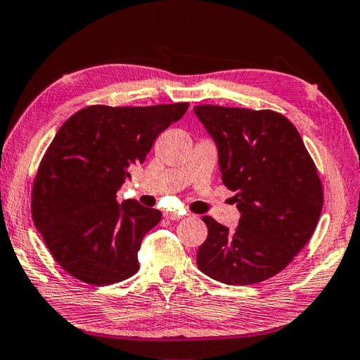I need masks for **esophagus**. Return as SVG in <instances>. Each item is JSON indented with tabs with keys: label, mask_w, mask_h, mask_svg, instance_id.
Masks as SVG:
<instances>
[{
	"label": "esophagus",
	"mask_w": 360,
	"mask_h": 360,
	"mask_svg": "<svg viewBox=\"0 0 360 360\" xmlns=\"http://www.w3.org/2000/svg\"><path fill=\"white\" fill-rule=\"evenodd\" d=\"M186 212H176V211H169L165 214L167 219H169V221H179L181 217H184Z\"/></svg>",
	"instance_id": "obj_1"
}]
</instances>
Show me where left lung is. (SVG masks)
I'll return each instance as SVG.
<instances>
[{"label": "left lung", "instance_id": "8db88e82", "mask_svg": "<svg viewBox=\"0 0 360 360\" xmlns=\"http://www.w3.org/2000/svg\"><path fill=\"white\" fill-rule=\"evenodd\" d=\"M193 112L212 138L222 182L236 192L235 230L203 216L208 238L197 252L205 275L230 285H249L278 275L311 238L322 186L292 122L275 111L214 105Z\"/></svg>", "mask_w": 360, "mask_h": 360}]
</instances>
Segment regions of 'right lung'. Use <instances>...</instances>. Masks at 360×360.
Masks as SVG:
<instances>
[{
  "mask_svg": "<svg viewBox=\"0 0 360 360\" xmlns=\"http://www.w3.org/2000/svg\"><path fill=\"white\" fill-rule=\"evenodd\" d=\"M188 103L144 108L89 106L65 122L33 184L36 229L58 265L87 284L120 283L139 270L138 251L162 212L117 203L129 168L146 160Z\"/></svg>",
  "mask_w": 360,
  "mask_h": 360,
  "instance_id": "1",
  "label": "right lung"
}]
</instances>
